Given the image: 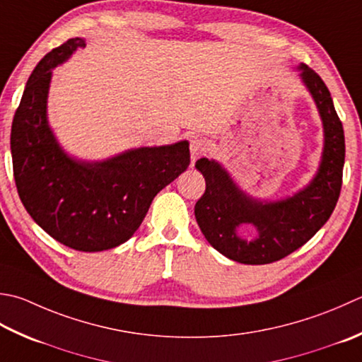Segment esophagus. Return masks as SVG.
<instances>
[{
    "label": "esophagus",
    "instance_id": "1",
    "mask_svg": "<svg viewBox=\"0 0 362 362\" xmlns=\"http://www.w3.org/2000/svg\"><path fill=\"white\" fill-rule=\"evenodd\" d=\"M189 152H191V165L194 166L196 160L201 157L202 152H204V144H202V139L193 136L189 141Z\"/></svg>",
    "mask_w": 362,
    "mask_h": 362
}]
</instances>
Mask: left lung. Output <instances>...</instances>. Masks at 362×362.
<instances>
[{
  "instance_id": "1",
  "label": "left lung",
  "mask_w": 362,
  "mask_h": 362,
  "mask_svg": "<svg viewBox=\"0 0 362 362\" xmlns=\"http://www.w3.org/2000/svg\"><path fill=\"white\" fill-rule=\"evenodd\" d=\"M296 70L317 106L323 127L318 168L306 185L279 199H260L245 191L214 158L196 161L205 179V193L196 202L194 216L207 242L230 260L264 265L288 256L309 242L328 221L342 187L345 136L327 84L306 64ZM245 227L257 235L247 240Z\"/></svg>"
}]
</instances>
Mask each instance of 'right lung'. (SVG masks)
I'll list each match as a JSON object with an SVG mask.
<instances>
[{"instance_id": "obj_1", "label": "right lung", "mask_w": 362, "mask_h": 362, "mask_svg": "<svg viewBox=\"0 0 362 362\" xmlns=\"http://www.w3.org/2000/svg\"><path fill=\"white\" fill-rule=\"evenodd\" d=\"M84 47L86 39H69L35 66L12 120L11 153L34 221L72 250L97 252L133 237L153 197L187 171L189 143L127 148L103 160L69 153L48 120L49 84L53 70Z\"/></svg>"}]
</instances>
